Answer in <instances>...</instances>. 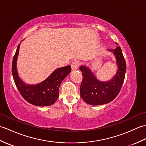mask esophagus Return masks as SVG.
<instances>
[{
	"label": "esophagus",
	"instance_id": "obj_1",
	"mask_svg": "<svg viewBox=\"0 0 146 146\" xmlns=\"http://www.w3.org/2000/svg\"><path fill=\"white\" fill-rule=\"evenodd\" d=\"M80 61H74L71 63V69L73 70H76L77 68H78V66H80Z\"/></svg>",
	"mask_w": 146,
	"mask_h": 146
}]
</instances>
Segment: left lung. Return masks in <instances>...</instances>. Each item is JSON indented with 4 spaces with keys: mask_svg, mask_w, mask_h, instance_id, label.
<instances>
[{
    "mask_svg": "<svg viewBox=\"0 0 146 146\" xmlns=\"http://www.w3.org/2000/svg\"><path fill=\"white\" fill-rule=\"evenodd\" d=\"M113 51L117 59L118 71L110 81L102 82L96 79L88 68L81 66L83 79L80 85V95L86 103L92 105H100L109 103L115 98L124 81L126 63L120 46Z\"/></svg>",
    "mask_w": 146,
    "mask_h": 146,
    "instance_id": "1",
    "label": "left lung"
}]
</instances>
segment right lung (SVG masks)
Segmentation results:
<instances>
[{"instance_id":"obj_1","label":"right lung","mask_w":146,"mask_h":146,"mask_svg":"<svg viewBox=\"0 0 146 146\" xmlns=\"http://www.w3.org/2000/svg\"><path fill=\"white\" fill-rule=\"evenodd\" d=\"M20 44L18 45L12 64V73L19 92L29 103L37 106H49L53 104L59 97V87L62 81L71 71L67 66L56 70L44 82L38 85H29L19 79L16 68V61Z\"/></svg>"}]
</instances>
